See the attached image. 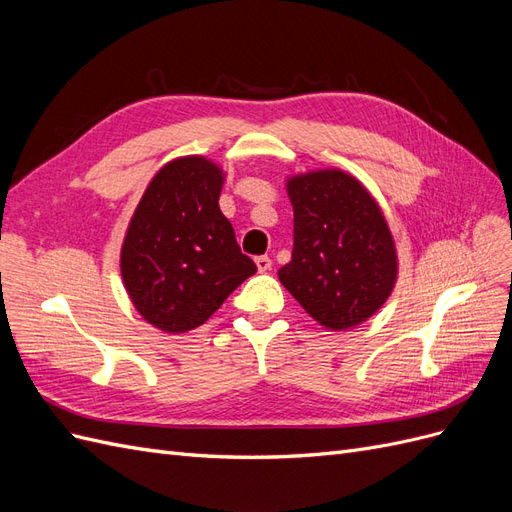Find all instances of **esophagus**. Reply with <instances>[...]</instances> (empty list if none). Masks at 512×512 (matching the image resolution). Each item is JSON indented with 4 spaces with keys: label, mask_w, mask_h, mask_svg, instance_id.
<instances>
[{
    "label": "esophagus",
    "mask_w": 512,
    "mask_h": 512,
    "mask_svg": "<svg viewBox=\"0 0 512 512\" xmlns=\"http://www.w3.org/2000/svg\"><path fill=\"white\" fill-rule=\"evenodd\" d=\"M256 267H258V271H260V273L271 271V267H273V260H271L269 256H256Z\"/></svg>",
    "instance_id": "1"
}]
</instances>
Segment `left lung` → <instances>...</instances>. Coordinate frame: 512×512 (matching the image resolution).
I'll return each instance as SVG.
<instances>
[{"label": "left lung", "mask_w": 512, "mask_h": 512, "mask_svg": "<svg viewBox=\"0 0 512 512\" xmlns=\"http://www.w3.org/2000/svg\"><path fill=\"white\" fill-rule=\"evenodd\" d=\"M292 258L280 282L322 327L346 331L374 316L397 280L391 230L376 200L344 170L292 177Z\"/></svg>", "instance_id": "left-lung-1"}]
</instances>
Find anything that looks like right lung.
Instances as JSON below:
<instances>
[{"instance_id":"obj_1","label":"right lung","mask_w":512,"mask_h":512,"mask_svg":"<svg viewBox=\"0 0 512 512\" xmlns=\"http://www.w3.org/2000/svg\"><path fill=\"white\" fill-rule=\"evenodd\" d=\"M222 170L188 156L151 179L121 247V275L149 324L183 333L209 320L256 273L220 211Z\"/></svg>"}]
</instances>
